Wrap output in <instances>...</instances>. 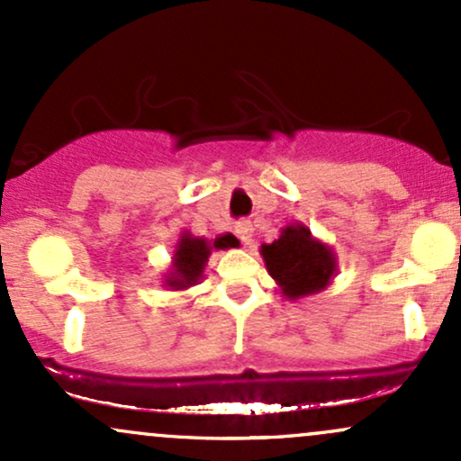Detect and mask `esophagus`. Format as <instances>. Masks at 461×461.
Segmentation results:
<instances>
[{
	"label": "esophagus",
	"mask_w": 461,
	"mask_h": 461,
	"mask_svg": "<svg viewBox=\"0 0 461 461\" xmlns=\"http://www.w3.org/2000/svg\"><path fill=\"white\" fill-rule=\"evenodd\" d=\"M236 236L240 238L242 245H251L253 242V225L249 221H238L236 223Z\"/></svg>",
	"instance_id": "34e87169"
}]
</instances>
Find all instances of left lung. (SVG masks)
I'll return each instance as SVG.
<instances>
[{"instance_id": "left-lung-1", "label": "left lung", "mask_w": 461, "mask_h": 461, "mask_svg": "<svg viewBox=\"0 0 461 461\" xmlns=\"http://www.w3.org/2000/svg\"><path fill=\"white\" fill-rule=\"evenodd\" d=\"M267 271L282 288L285 299L321 293L336 275L333 251L312 236L305 225H288L282 236L260 249Z\"/></svg>"}]
</instances>
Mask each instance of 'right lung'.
I'll return each instance as SVG.
<instances>
[{
    "label": "right lung",
    "mask_w": 461,
    "mask_h": 461,
    "mask_svg": "<svg viewBox=\"0 0 461 461\" xmlns=\"http://www.w3.org/2000/svg\"><path fill=\"white\" fill-rule=\"evenodd\" d=\"M225 245V236L210 242L205 238H194L188 231H184L176 247V253H173V267L171 273L164 279V285H168L171 290H186L190 285H194L203 277V268L208 264L212 249H223Z\"/></svg>",
    "instance_id": "obj_1"
}]
</instances>
